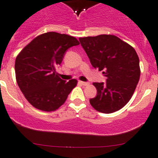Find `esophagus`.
<instances>
[{
  "label": "esophagus",
  "instance_id": "obj_1",
  "mask_svg": "<svg viewBox=\"0 0 158 158\" xmlns=\"http://www.w3.org/2000/svg\"><path fill=\"white\" fill-rule=\"evenodd\" d=\"M79 82L81 85H85V86L89 85V82H82V81H79Z\"/></svg>",
  "mask_w": 158,
  "mask_h": 158
}]
</instances>
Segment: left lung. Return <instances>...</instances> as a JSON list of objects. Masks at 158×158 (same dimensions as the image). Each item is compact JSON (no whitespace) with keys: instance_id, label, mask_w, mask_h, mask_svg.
Returning a JSON list of instances; mask_svg holds the SVG:
<instances>
[{"instance_id":"obj_1","label":"left lung","mask_w":158,"mask_h":158,"mask_svg":"<svg viewBox=\"0 0 158 158\" xmlns=\"http://www.w3.org/2000/svg\"><path fill=\"white\" fill-rule=\"evenodd\" d=\"M93 67L103 71L106 82H94L97 95L89 101L96 110L111 114L129 102L140 77L135 49L112 35L79 38Z\"/></svg>"}]
</instances>
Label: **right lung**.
<instances>
[{"label":"right lung","instance_id":"obj_1","mask_svg":"<svg viewBox=\"0 0 158 158\" xmlns=\"http://www.w3.org/2000/svg\"><path fill=\"white\" fill-rule=\"evenodd\" d=\"M78 44L76 38L50 31L33 39L16 57V82L33 107L54 111L65 102L77 80H63L56 69L60 65L66 51Z\"/></svg>","mask_w":158,"mask_h":158}]
</instances>
